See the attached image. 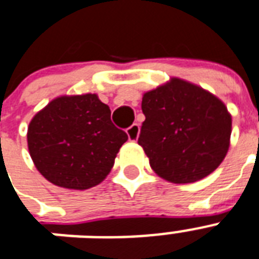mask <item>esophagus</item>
<instances>
[{
	"label": "esophagus",
	"instance_id": "1",
	"mask_svg": "<svg viewBox=\"0 0 259 259\" xmlns=\"http://www.w3.org/2000/svg\"><path fill=\"white\" fill-rule=\"evenodd\" d=\"M139 132H140L139 124H136V123L132 124L131 127L127 130V135H128V138H130V140L135 142V140L139 138Z\"/></svg>",
	"mask_w": 259,
	"mask_h": 259
}]
</instances>
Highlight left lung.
<instances>
[{
    "label": "left lung",
    "instance_id": "1",
    "mask_svg": "<svg viewBox=\"0 0 259 259\" xmlns=\"http://www.w3.org/2000/svg\"><path fill=\"white\" fill-rule=\"evenodd\" d=\"M142 111L146 120L138 143L159 177L174 184L198 181L226 157L231 116L209 92L173 78L144 93Z\"/></svg>",
    "mask_w": 259,
    "mask_h": 259
}]
</instances>
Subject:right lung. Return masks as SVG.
<instances>
[{
	"label": "right lung",
	"mask_w": 259,
	"mask_h": 259,
	"mask_svg": "<svg viewBox=\"0 0 259 259\" xmlns=\"http://www.w3.org/2000/svg\"><path fill=\"white\" fill-rule=\"evenodd\" d=\"M36 169L54 185L89 189L107 177L128 135L113 125L111 109L96 94L55 98L28 127Z\"/></svg>",
	"instance_id": "add662e5"
}]
</instances>
